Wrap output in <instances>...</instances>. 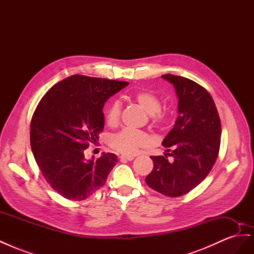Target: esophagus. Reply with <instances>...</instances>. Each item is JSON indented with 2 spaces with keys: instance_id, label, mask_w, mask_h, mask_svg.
<instances>
[{
  "instance_id": "1",
  "label": "esophagus",
  "mask_w": 254,
  "mask_h": 254,
  "mask_svg": "<svg viewBox=\"0 0 254 254\" xmlns=\"http://www.w3.org/2000/svg\"><path fill=\"white\" fill-rule=\"evenodd\" d=\"M120 158H121V161H132L134 159L133 156H127V155H122Z\"/></svg>"
}]
</instances>
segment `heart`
<instances>
[{
	"instance_id": "b5f03b06",
	"label": "heart",
	"mask_w": 254,
	"mask_h": 254,
	"mask_svg": "<svg viewBox=\"0 0 254 254\" xmlns=\"http://www.w3.org/2000/svg\"><path fill=\"white\" fill-rule=\"evenodd\" d=\"M133 101L150 115L153 124L163 125L167 115L161 110V101L158 95L150 91H137L132 95ZM121 118V105L118 102L110 104L106 112V121L109 126L119 124ZM110 144L112 147L125 155H134L142 147L151 144V137L143 131L131 129H124L111 136Z\"/></svg>"
}]
</instances>
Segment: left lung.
Returning <instances> with one entry per match:
<instances>
[{
    "instance_id": "left-lung-1",
    "label": "left lung",
    "mask_w": 254,
    "mask_h": 254,
    "mask_svg": "<svg viewBox=\"0 0 254 254\" xmlns=\"http://www.w3.org/2000/svg\"><path fill=\"white\" fill-rule=\"evenodd\" d=\"M178 97V118L162 145L164 156L151 157L147 186L168 197H179L205 179L219 152L221 124L216 106L204 88L182 76L162 75ZM173 158L168 161L167 156Z\"/></svg>"
}]
</instances>
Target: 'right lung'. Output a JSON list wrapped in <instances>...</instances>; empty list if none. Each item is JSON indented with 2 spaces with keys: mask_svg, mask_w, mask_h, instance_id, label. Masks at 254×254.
Listing matches in <instances>:
<instances>
[{
  "mask_svg": "<svg viewBox=\"0 0 254 254\" xmlns=\"http://www.w3.org/2000/svg\"><path fill=\"white\" fill-rule=\"evenodd\" d=\"M127 81L72 75L41 98L30 122V146L50 186L70 200H83L104 187L118 162L114 153L86 160L84 150L103 131L104 105Z\"/></svg>",
  "mask_w": 254,
  "mask_h": 254,
  "instance_id": "obj_1",
  "label": "right lung"
}]
</instances>
